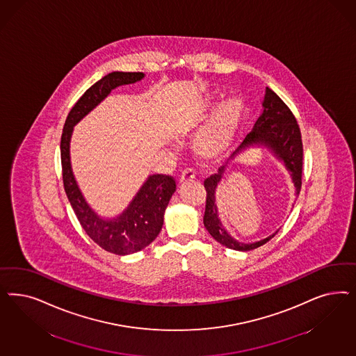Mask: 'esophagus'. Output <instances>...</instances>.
Returning a JSON list of instances; mask_svg holds the SVG:
<instances>
[{
    "mask_svg": "<svg viewBox=\"0 0 356 356\" xmlns=\"http://www.w3.org/2000/svg\"><path fill=\"white\" fill-rule=\"evenodd\" d=\"M195 179V172H193L191 169H187L184 170L181 177H179V184H184L190 182V181H194Z\"/></svg>",
    "mask_w": 356,
    "mask_h": 356,
    "instance_id": "obj_1",
    "label": "esophagus"
}]
</instances>
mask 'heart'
Returning a JSON list of instances; mask_svg holds the SVG:
<instances>
[{"instance_id": "1", "label": "heart", "mask_w": 356, "mask_h": 356, "mask_svg": "<svg viewBox=\"0 0 356 356\" xmlns=\"http://www.w3.org/2000/svg\"><path fill=\"white\" fill-rule=\"evenodd\" d=\"M216 104V92L204 94L195 106L194 122H202ZM246 114V104L240 97L232 95L218 104L204 126L196 134L193 149L202 160L222 157L237 138Z\"/></svg>"}]
</instances>
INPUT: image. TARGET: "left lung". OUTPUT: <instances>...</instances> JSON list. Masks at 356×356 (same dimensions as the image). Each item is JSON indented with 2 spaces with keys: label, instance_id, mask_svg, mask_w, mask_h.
Here are the masks:
<instances>
[{
  "label": "left lung",
  "instance_id": "left-lung-1",
  "mask_svg": "<svg viewBox=\"0 0 356 356\" xmlns=\"http://www.w3.org/2000/svg\"><path fill=\"white\" fill-rule=\"evenodd\" d=\"M267 150L276 161L282 162L287 170L291 181L295 187V194L298 196L301 190V172H302V143L298 122L295 119L287 104H284L276 92L270 88H266L262 113L252 127L250 134L242 141L241 145L230 154L227 162L218 168V172L212 174L204 181L207 191L206 212H204V227L209 234L220 242L222 246L238 252H249L262 246L270 241L277 230L259 241L245 242L236 240L228 230L224 228L221 220L218 218L216 206V190L218 184L224 179V175L241 154L248 150Z\"/></svg>",
  "mask_w": 356,
  "mask_h": 356
}]
</instances>
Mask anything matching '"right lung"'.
I'll return each instance as SVG.
<instances>
[{
  "mask_svg": "<svg viewBox=\"0 0 356 356\" xmlns=\"http://www.w3.org/2000/svg\"><path fill=\"white\" fill-rule=\"evenodd\" d=\"M145 77L144 73L111 72L95 82L77 101L65 120L61 135V166L64 188L83 230L92 241L106 252L128 255L147 248L160 234L163 215L172 194L175 181L169 175H148L128 206L114 218L101 216L81 191L70 161V140L74 127L102 104L111 92L124 85H132Z\"/></svg>",
  "mask_w": 356,
  "mask_h": 356,
  "instance_id": "right-lung-1",
  "label": "right lung"
}]
</instances>
